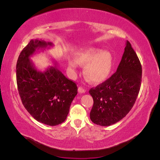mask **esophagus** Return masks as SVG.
I'll use <instances>...</instances> for the list:
<instances>
[{
  "instance_id": "esophagus-1",
  "label": "esophagus",
  "mask_w": 160,
  "mask_h": 160,
  "mask_svg": "<svg viewBox=\"0 0 160 160\" xmlns=\"http://www.w3.org/2000/svg\"><path fill=\"white\" fill-rule=\"evenodd\" d=\"M78 91L79 92V93H85L86 90L83 88H82V87H79V88H78Z\"/></svg>"
}]
</instances>
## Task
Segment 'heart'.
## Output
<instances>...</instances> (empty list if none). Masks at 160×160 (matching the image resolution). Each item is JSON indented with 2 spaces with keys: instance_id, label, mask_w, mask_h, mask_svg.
I'll list each match as a JSON object with an SVG mask.
<instances>
[{
  "instance_id": "b5f03b06",
  "label": "heart",
  "mask_w": 160,
  "mask_h": 160,
  "mask_svg": "<svg viewBox=\"0 0 160 160\" xmlns=\"http://www.w3.org/2000/svg\"><path fill=\"white\" fill-rule=\"evenodd\" d=\"M75 61L69 60V67L74 69L77 63L85 66L83 74L89 81L99 83L108 79L112 69L113 60L109 52L96 48H88L76 55Z\"/></svg>"
}]
</instances>
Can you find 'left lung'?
I'll list each match as a JSON object with an SVG mask.
<instances>
[{"label": "left lung", "mask_w": 160, "mask_h": 160, "mask_svg": "<svg viewBox=\"0 0 160 160\" xmlns=\"http://www.w3.org/2000/svg\"><path fill=\"white\" fill-rule=\"evenodd\" d=\"M142 74L141 62L128 41L117 71L89 90L93 99L90 112L92 122L101 126H109L122 119L136 101Z\"/></svg>", "instance_id": "8db88e82"}]
</instances>
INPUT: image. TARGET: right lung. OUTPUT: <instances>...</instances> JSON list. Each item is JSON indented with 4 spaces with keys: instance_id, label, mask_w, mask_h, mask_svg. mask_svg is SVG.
I'll list each match as a JSON object with an SVG mask.
<instances>
[{
    "instance_id": "obj_1",
    "label": "right lung",
    "mask_w": 160,
    "mask_h": 160,
    "mask_svg": "<svg viewBox=\"0 0 160 160\" xmlns=\"http://www.w3.org/2000/svg\"><path fill=\"white\" fill-rule=\"evenodd\" d=\"M51 45L31 40L18 56L16 75L24 107L38 122L54 126L65 122L77 94V87L55 67L45 72L38 71L33 67L29 57L36 49Z\"/></svg>"
}]
</instances>
